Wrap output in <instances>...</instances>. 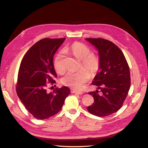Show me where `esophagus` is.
<instances>
[{"instance_id":"esophagus-1","label":"esophagus","mask_w":148,"mask_h":148,"mask_svg":"<svg viewBox=\"0 0 148 148\" xmlns=\"http://www.w3.org/2000/svg\"><path fill=\"white\" fill-rule=\"evenodd\" d=\"M72 92L74 93V94H79V95H83V94H84V92H80V91L73 90Z\"/></svg>"}]
</instances>
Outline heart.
Here are the masks:
<instances>
[{
    "instance_id": "1",
    "label": "heart",
    "mask_w": 148,
    "mask_h": 148,
    "mask_svg": "<svg viewBox=\"0 0 148 148\" xmlns=\"http://www.w3.org/2000/svg\"><path fill=\"white\" fill-rule=\"evenodd\" d=\"M65 51L70 52L74 56L81 60L82 65L92 73H95L99 65V59L95 54H91V50L86 45L80 42H74L64 48ZM64 53L59 51L54 58V66L56 72L62 73L65 71L63 65ZM90 78V73L86 69H80L76 72L68 73L62 79V83L71 88L79 90L82 89L85 83Z\"/></svg>"
}]
</instances>
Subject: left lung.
Segmentation results:
<instances>
[{
  "mask_svg": "<svg viewBox=\"0 0 148 148\" xmlns=\"http://www.w3.org/2000/svg\"><path fill=\"white\" fill-rule=\"evenodd\" d=\"M98 51V72L92 84L101 89L89 92L94 103L88 112L97 116L110 115L121 108L130 88V68L121 49L112 42L103 38H85Z\"/></svg>",
  "mask_w": 148,
  "mask_h": 148,
  "instance_id": "8db88e82",
  "label": "left lung"
}]
</instances>
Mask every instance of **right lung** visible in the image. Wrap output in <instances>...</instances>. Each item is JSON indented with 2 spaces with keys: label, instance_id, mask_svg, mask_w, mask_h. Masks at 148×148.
Here are the masks:
<instances>
[{
  "label": "right lung",
  "instance_id": "obj_1",
  "mask_svg": "<svg viewBox=\"0 0 148 148\" xmlns=\"http://www.w3.org/2000/svg\"><path fill=\"white\" fill-rule=\"evenodd\" d=\"M65 38H45L31 47L20 64L16 91L26 108L38 119L57 114L70 94L66 86L48 93V82L54 83L57 77L53 58Z\"/></svg>",
  "mask_w": 148,
  "mask_h": 148
}]
</instances>
